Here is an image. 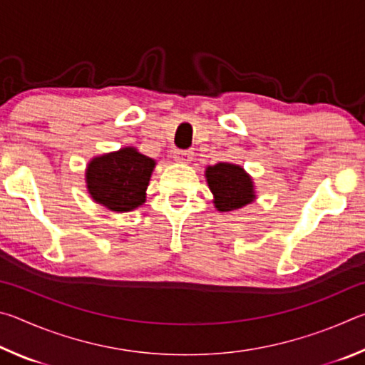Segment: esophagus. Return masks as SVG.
I'll return each mask as SVG.
<instances>
[{
  "instance_id": "esophagus-1",
  "label": "esophagus",
  "mask_w": 365,
  "mask_h": 365,
  "mask_svg": "<svg viewBox=\"0 0 365 365\" xmlns=\"http://www.w3.org/2000/svg\"><path fill=\"white\" fill-rule=\"evenodd\" d=\"M193 156H195L193 151H177L174 158H175L177 163H180V164H190L191 160H193Z\"/></svg>"
}]
</instances>
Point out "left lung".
Instances as JSON below:
<instances>
[{"label": "left lung", "mask_w": 365, "mask_h": 365, "mask_svg": "<svg viewBox=\"0 0 365 365\" xmlns=\"http://www.w3.org/2000/svg\"><path fill=\"white\" fill-rule=\"evenodd\" d=\"M206 180L214 195V206L220 212L242 209L256 200L252 178L242 165L230 163L209 165Z\"/></svg>", "instance_id": "left-lung-1"}]
</instances>
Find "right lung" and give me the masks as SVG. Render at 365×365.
Listing matches in <instances>:
<instances>
[{"mask_svg": "<svg viewBox=\"0 0 365 365\" xmlns=\"http://www.w3.org/2000/svg\"><path fill=\"white\" fill-rule=\"evenodd\" d=\"M156 160L135 148L93 158L86 165L85 182L90 196L114 212H128L146 201V188Z\"/></svg>", "mask_w": 365, "mask_h": 365, "instance_id": "obj_1", "label": "right lung"}]
</instances>
